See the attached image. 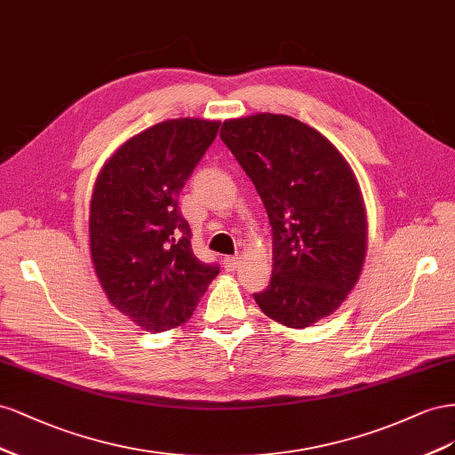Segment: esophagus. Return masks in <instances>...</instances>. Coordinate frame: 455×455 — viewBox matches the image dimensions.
<instances>
[{
  "label": "esophagus",
  "mask_w": 455,
  "mask_h": 455,
  "mask_svg": "<svg viewBox=\"0 0 455 455\" xmlns=\"http://www.w3.org/2000/svg\"><path fill=\"white\" fill-rule=\"evenodd\" d=\"M238 265H240V257H225V259H223V267H225V270H228V272L236 270Z\"/></svg>",
  "instance_id": "34e87169"
}]
</instances>
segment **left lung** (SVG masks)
Masks as SVG:
<instances>
[{
  "label": "left lung",
  "mask_w": 455,
  "mask_h": 455,
  "mask_svg": "<svg viewBox=\"0 0 455 455\" xmlns=\"http://www.w3.org/2000/svg\"><path fill=\"white\" fill-rule=\"evenodd\" d=\"M220 139L253 180L272 227V276L255 303L283 326H313L341 307L364 267L358 180L326 137L291 116L227 120Z\"/></svg>",
  "instance_id": "left-lung-1"
}]
</instances>
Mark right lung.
Wrapping results in <instances>:
<instances>
[{"mask_svg":"<svg viewBox=\"0 0 455 455\" xmlns=\"http://www.w3.org/2000/svg\"><path fill=\"white\" fill-rule=\"evenodd\" d=\"M220 122L177 118L125 140L95 180L89 248L108 301L142 330H173L192 316L217 265L194 255L179 194Z\"/></svg>","mask_w":455,"mask_h":455,"instance_id":"obj_1","label":"right lung"}]
</instances>
